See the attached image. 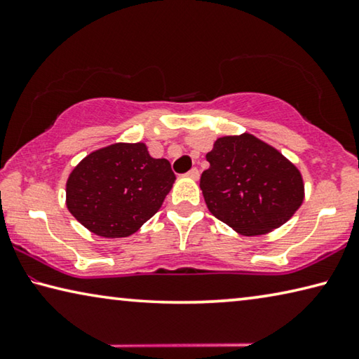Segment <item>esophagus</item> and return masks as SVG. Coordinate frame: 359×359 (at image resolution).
Here are the masks:
<instances>
[{"instance_id": "34e87169", "label": "esophagus", "mask_w": 359, "mask_h": 359, "mask_svg": "<svg viewBox=\"0 0 359 359\" xmlns=\"http://www.w3.org/2000/svg\"><path fill=\"white\" fill-rule=\"evenodd\" d=\"M187 175H188V177H190V179L198 180V179H199V171H198V168H191L190 171L187 172Z\"/></svg>"}]
</instances>
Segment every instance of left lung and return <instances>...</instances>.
I'll return each mask as SVG.
<instances>
[{
    "label": "left lung",
    "mask_w": 359,
    "mask_h": 359,
    "mask_svg": "<svg viewBox=\"0 0 359 359\" xmlns=\"http://www.w3.org/2000/svg\"><path fill=\"white\" fill-rule=\"evenodd\" d=\"M201 175L212 215L244 236L266 234L287 223L304 201L302 175L280 151L253 135L223 136Z\"/></svg>",
    "instance_id": "1"
}]
</instances>
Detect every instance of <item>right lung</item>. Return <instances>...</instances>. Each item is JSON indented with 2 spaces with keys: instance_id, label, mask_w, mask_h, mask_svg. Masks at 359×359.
Wrapping results in <instances>:
<instances>
[{
  "instance_id": "add662e5",
  "label": "right lung",
  "mask_w": 359,
  "mask_h": 359,
  "mask_svg": "<svg viewBox=\"0 0 359 359\" xmlns=\"http://www.w3.org/2000/svg\"><path fill=\"white\" fill-rule=\"evenodd\" d=\"M174 180L171 163L151 158L145 144H112L72 169L66 205L96 236L128 238L156 214Z\"/></svg>"
}]
</instances>
